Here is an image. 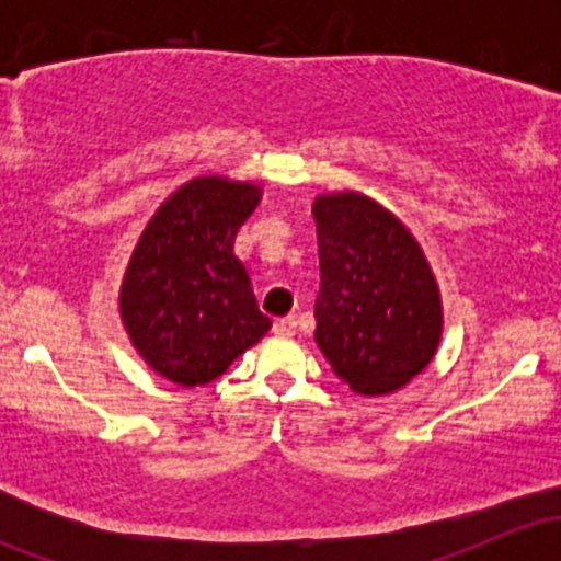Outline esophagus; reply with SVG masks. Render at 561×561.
Returning a JSON list of instances; mask_svg holds the SVG:
<instances>
[{
    "instance_id": "esophagus-1",
    "label": "esophagus",
    "mask_w": 561,
    "mask_h": 561,
    "mask_svg": "<svg viewBox=\"0 0 561 561\" xmlns=\"http://www.w3.org/2000/svg\"><path fill=\"white\" fill-rule=\"evenodd\" d=\"M296 325H298L296 317H282V320L274 322V333L282 339H290L296 336Z\"/></svg>"
}]
</instances>
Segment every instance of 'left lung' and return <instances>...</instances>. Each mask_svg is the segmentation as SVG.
Returning <instances> with one entry per match:
<instances>
[{
	"instance_id": "8db88e82",
	"label": "left lung",
	"mask_w": 561,
	"mask_h": 561,
	"mask_svg": "<svg viewBox=\"0 0 561 561\" xmlns=\"http://www.w3.org/2000/svg\"><path fill=\"white\" fill-rule=\"evenodd\" d=\"M312 214L317 347L355 393H393L432 364L443 339L432 265L407 225L364 192L317 195Z\"/></svg>"
}]
</instances>
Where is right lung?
<instances>
[{"label": "right lung", "instance_id": "1", "mask_svg": "<svg viewBox=\"0 0 561 561\" xmlns=\"http://www.w3.org/2000/svg\"><path fill=\"white\" fill-rule=\"evenodd\" d=\"M260 197L254 181L197 175L157 208L133 249L118 314L140 358L175 386L217 380L268 333L233 252Z\"/></svg>", "mask_w": 561, "mask_h": 561}]
</instances>
